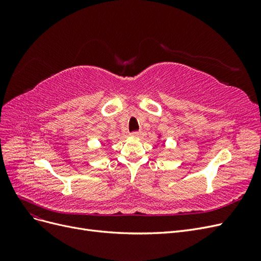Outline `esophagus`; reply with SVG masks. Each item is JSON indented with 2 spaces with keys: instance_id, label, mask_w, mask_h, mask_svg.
<instances>
[{
  "instance_id": "obj_1",
  "label": "esophagus",
  "mask_w": 261,
  "mask_h": 261,
  "mask_svg": "<svg viewBox=\"0 0 261 261\" xmlns=\"http://www.w3.org/2000/svg\"><path fill=\"white\" fill-rule=\"evenodd\" d=\"M130 135L133 136V137H138L139 135H140V132H133Z\"/></svg>"
}]
</instances>
